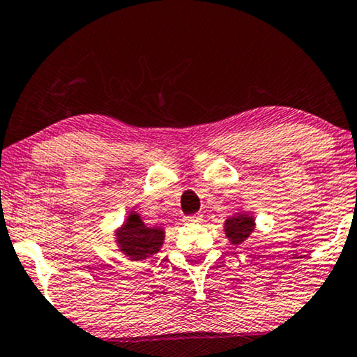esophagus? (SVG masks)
I'll return each mask as SVG.
<instances>
[{"mask_svg": "<svg viewBox=\"0 0 357 357\" xmlns=\"http://www.w3.org/2000/svg\"><path fill=\"white\" fill-rule=\"evenodd\" d=\"M184 220H186L188 223H197V222L202 220V215H201V213H194V215H189V217L184 218Z\"/></svg>", "mask_w": 357, "mask_h": 357, "instance_id": "34e87169", "label": "esophagus"}]
</instances>
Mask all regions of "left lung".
I'll list each match as a JSON object with an SVG mask.
<instances>
[{
    "label": "left lung",
    "instance_id": "obj_1",
    "mask_svg": "<svg viewBox=\"0 0 357 357\" xmlns=\"http://www.w3.org/2000/svg\"><path fill=\"white\" fill-rule=\"evenodd\" d=\"M255 227V215H251L250 212H235L223 223V231H225L228 241L236 246L243 243L253 234Z\"/></svg>",
    "mask_w": 357,
    "mask_h": 357
}]
</instances>
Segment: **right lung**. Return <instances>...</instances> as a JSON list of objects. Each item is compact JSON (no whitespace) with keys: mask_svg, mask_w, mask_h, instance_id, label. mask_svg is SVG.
Masks as SVG:
<instances>
[{"mask_svg":"<svg viewBox=\"0 0 357 357\" xmlns=\"http://www.w3.org/2000/svg\"><path fill=\"white\" fill-rule=\"evenodd\" d=\"M119 251L129 261H144L163 246L165 228L146 227L140 213L130 208L126 220L114 231Z\"/></svg>","mask_w":357,"mask_h":357,"instance_id":"1","label":"right lung"}]
</instances>
